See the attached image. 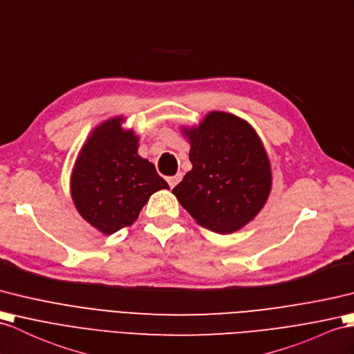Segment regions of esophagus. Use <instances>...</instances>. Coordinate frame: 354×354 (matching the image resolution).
I'll list each match as a JSON object with an SVG mask.
<instances>
[{
  "instance_id": "obj_1",
  "label": "esophagus",
  "mask_w": 354,
  "mask_h": 354,
  "mask_svg": "<svg viewBox=\"0 0 354 354\" xmlns=\"http://www.w3.org/2000/svg\"><path fill=\"white\" fill-rule=\"evenodd\" d=\"M182 172H178V174H176V176H172V177H168L167 180H168V185H169V187H174L180 180H182Z\"/></svg>"
}]
</instances>
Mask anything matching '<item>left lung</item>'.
<instances>
[{
	"label": "left lung",
	"instance_id": "8db88e82",
	"mask_svg": "<svg viewBox=\"0 0 354 354\" xmlns=\"http://www.w3.org/2000/svg\"><path fill=\"white\" fill-rule=\"evenodd\" d=\"M183 132L192 169L172 194L207 230L228 234L245 227L272 187L270 162L257 132L245 120L218 111Z\"/></svg>",
	"mask_w": 354,
	"mask_h": 354
}]
</instances>
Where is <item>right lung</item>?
<instances>
[{
  "label": "right lung",
  "instance_id": "obj_1",
  "mask_svg": "<svg viewBox=\"0 0 354 354\" xmlns=\"http://www.w3.org/2000/svg\"><path fill=\"white\" fill-rule=\"evenodd\" d=\"M122 118L94 129L77 156L72 198L81 216L103 234H114L138 219L149 198L169 189L156 168L138 154V138Z\"/></svg>",
  "mask_w": 354,
  "mask_h": 354
}]
</instances>
